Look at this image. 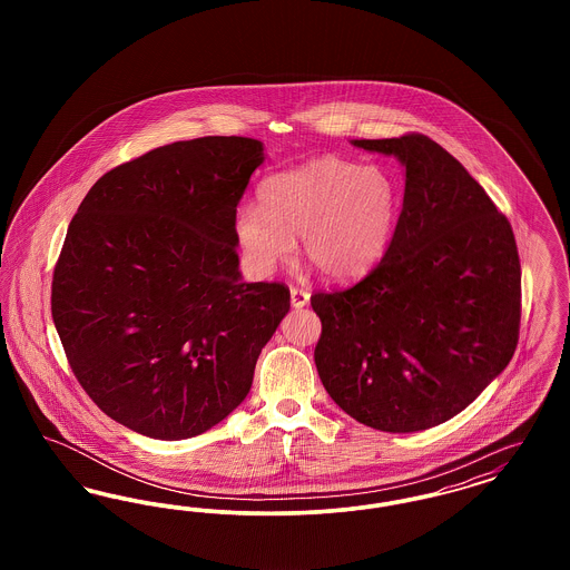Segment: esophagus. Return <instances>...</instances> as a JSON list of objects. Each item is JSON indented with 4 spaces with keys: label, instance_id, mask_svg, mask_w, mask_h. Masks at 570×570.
<instances>
[{
    "label": "esophagus",
    "instance_id": "1",
    "mask_svg": "<svg viewBox=\"0 0 570 570\" xmlns=\"http://www.w3.org/2000/svg\"><path fill=\"white\" fill-rule=\"evenodd\" d=\"M291 303H293V307H305L307 303H309V293L307 291H303V288H291Z\"/></svg>",
    "mask_w": 570,
    "mask_h": 570
}]
</instances>
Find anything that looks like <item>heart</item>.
<instances>
[{
	"label": "heart",
	"instance_id": "heart-1",
	"mask_svg": "<svg viewBox=\"0 0 570 570\" xmlns=\"http://www.w3.org/2000/svg\"><path fill=\"white\" fill-rule=\"evenodd\" d=\"M258 198L261 207L235 212V237L256 275L291 263L295 237H303L305 258L326 277H358L386 252L400 209V190L386 168L337 156L272 175Z\"/></svg>",
	"mask_w": 570,
	"mask_h": 570
}]
</instances>
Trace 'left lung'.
<instances>
[{
	"label": "left lung",
	"mask_w": 570,
	"mask_h": 570,
	"mask_svg": "<svg viewBox=\"0 0 570 570\" xmlns=\"http://www.w3.org/2000/svg\"><path fill=\"white\" fill-rule=\"evenodd\" d=\"M354 147L406 166L404 207L379 265L314 293V351L331 400L391 434L435 428L470 406L513 358L521 265L511 222L430 136Z\"/></svg>",
	"instance_id": "8db88e82"
}]
</instances>
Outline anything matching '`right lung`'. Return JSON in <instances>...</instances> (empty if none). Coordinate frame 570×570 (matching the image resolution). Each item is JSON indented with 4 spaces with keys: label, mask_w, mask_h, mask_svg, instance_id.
<instances>
[{
    "label": "right lung",
    "mask_w": 570,
    "mask_h": 570,
    "mask_svg": "<svg viewBox=\"0 0 570 570\" xmlns=\"http://www.w3.org/2000/svg\"><path fill=\"white\" fill-rule=\"evenodd\" d=\"M263 142L203 136L119 164L82 198L51 312L85 393L156 440L212 430L249 393L291 309L279 282H242L235 212Z\"/></svg>",
    "instance_id": "add662e5"
}]
</instances>
